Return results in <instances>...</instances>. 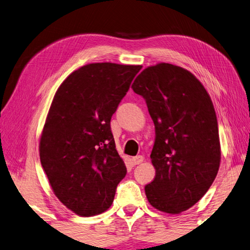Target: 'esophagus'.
Wrapping results in <instances>:
<instances>
[{
    "label": "esophagus",
    "mask_w": 250,
    "mask_h": 250,
    "mask_svg": "<svg viewBox=\"0 0 250 250\" xmlns=\"http://www.w3.org/2000/svg\"><path fill=\"white\" fill-rule=\"evenodd\" d=\"M132 163L134 164V166H137V164H140L143 162V160H145V158H143L142 155H137V156H133L132 159Z\"/></svg>",
    "instance_id": "obj_1"
}]
</instances>
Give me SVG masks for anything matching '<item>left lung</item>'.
I'll use <instances>...</instances> for the list:
<instances>
[{
    "instance_id": "8db88e82",
    "label": "left lung",
    "mask_w": 250,
    "mask_h": 250,
    "mask_svg": "<svg viewBox=\"0 0 250 250\" xmlns=\"http://www.w3.org/2000/svg\"><path fill=\"white\" fill-rule=\"evenodd\" d=\"M131 88L146 99L155 126L146 198L158 210L180 214L205 195L221 164L213 103L191 71L167 62L146 67Z\"/></svg>"
}]
</instances>
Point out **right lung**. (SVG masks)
I'll return each instance as SVG.
<instances>
[{
	"label": "right lung",
	"instance_id": "1",
	"mask_svg": "<svg viewBox=\"0 0 250 250\" xmlns=\"http://www.w3.org/2000/svg\"><path fill=\"white\" fill-rule=\"evenodd\" d=\"M140 65L94 62L71 73L50 104L40 158L55 195L79 216L104 213L126 174L110 120Z\"/></svg>",
	"mask_w": 250,
	"mask_h": 250
}]
</instances>
